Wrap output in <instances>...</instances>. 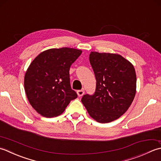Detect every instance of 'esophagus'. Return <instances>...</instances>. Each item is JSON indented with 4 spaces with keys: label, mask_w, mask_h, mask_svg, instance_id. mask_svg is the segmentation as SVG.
Returning a JSON list of instances; mask_svg holds the SVG:
<instances>
[{
    "label": "esophagus",
    "mask_w": 161,
    "mask_h": 161,
    "mask_svg": "<svg viewBox=\"0 0 161 161\" xmlns=\"http://www.w3.org/2000/svg\"><path fill=\"white\" fill-rule=\"evenodd\" d=\"M84 93H85V92H84L83 90H78V91H77V94H78V97H82V96H83V95L84 94Z\"/></svg>",
    "instance_id": "esophagus-1"
}]
</instances>
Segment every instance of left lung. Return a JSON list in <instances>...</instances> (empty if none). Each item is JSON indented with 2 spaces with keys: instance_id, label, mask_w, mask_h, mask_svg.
I'll list each match as a JSON object with an SVG mask.
<instances>
[{
  "instance_id": "left-lung-1",
  "label": "left lung",
  "mask_w": 161,
  "mask_h": 161,
  "mask_svg": "<svg viewBox=\"0 0 161 161\" xmlns=\"http://www.w3.org/2000/svg\"><path fill=\"white\" fill-rule=\"evenodd\" d=\"M90 62L96 77V90L93 95H84L81 101L97 122H113L126 112L135 97V68L115 53L92 51Z\"/></svg>"
}]
</instances>
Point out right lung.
Instances as JSON below:
<instances>
[{
    "instance_id": "right-lung-1",
    "label": "right lung",
    "mask_w": 161,
    "mask_h": 161,
    "mask_svg": "<svg viewBox=\"0 0 161 161\" xmlns=\"http://www.w3.org/2000/svg\"><path fill=\"white\" fill-rule=\"evenodd\" d=\"M81 53L73 48H51L31 63L24 77L25 92L29 103L41 115H60L77 98L70 85L69 69Z\"/></svg>"
}]
</instances>
